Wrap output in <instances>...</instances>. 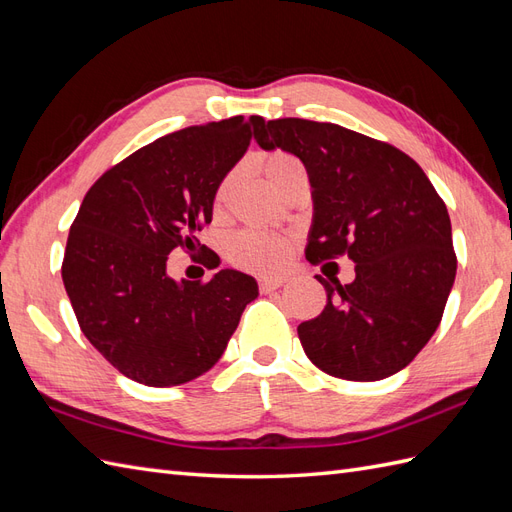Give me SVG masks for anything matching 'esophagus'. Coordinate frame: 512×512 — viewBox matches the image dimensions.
Wrapping results in <instances>:
<instances>
[{
    "mask_svg": "<svg viewBox=\"0 0 512 512\" xmlns=\"http://www.w3.org/2000/svg\"><path fill=\"white\" fill-rule=\"evenodd\" d=\"M285 277H274V279H261L259 281V290L264 292V294H270V292H274V290H279L281 285H285Z\"/></svg>",
    "mask_w": 512,
    "mask_h": 512,
    "instance_id": "1",
    "label": "esophagus"
}]
</instances>
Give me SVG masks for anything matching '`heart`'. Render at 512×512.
Segmentation results:
<instances>
[{
    "label": "heart",
    "instance_id": "1",
    "mask_svg": "<svg viewBox=\"0 0 512 512\" xmlns=\"http://www.w3.org/2000/svg\"><path fill=\"white\" fill-rule=\"evenodd\" d=\"M257 164L261 168V173L266 175L270 186L277 192L292 177L305 173L303 162L287 151H270L266 155H261ZM227 190H229V179L222 181V186L218 190V199H222V196L227 194ZM290 255H292L290 242L277 233H266V231H242L238 235H233L227 244V257L233 266L259 272V274L279 272L287 261H290Z\"/></svg>",
    "mask_w": 512,
    "mask_h": 512
}]
</instances>
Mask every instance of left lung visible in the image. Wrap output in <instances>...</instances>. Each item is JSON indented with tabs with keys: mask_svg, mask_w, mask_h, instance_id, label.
<instances>
[{
	"mask_svg": "<svg viewBox=\"0 0 512 512\" xmlns=\"http://www.w3.org/2000/svg\"><path fill=\"white\" fill-rule=\"evenodd\" d=\"M261 149L305 164L313 220L311 264L348 255L355 281H318L326 307L298 326L313 365L344 381L400 372L441 322L456 277L448 207L415 160L335 123L279 119L253 125Z\"/></svg>",
	"mask_w": 512,
	"mask_h": 512,
	"instance_id": "8db88e82",
	"label": "left lung"
}]
</instances>
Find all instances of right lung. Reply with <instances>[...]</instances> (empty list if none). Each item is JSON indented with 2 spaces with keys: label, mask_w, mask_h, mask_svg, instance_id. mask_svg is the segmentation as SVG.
<instances>
[{
  "label": "right lung",
  "mask_w": 512,
  "mask_h": 512,
  "mask_svg": "<svg viewBox=\"0 0 512 512\" xmlns=\"http://www.w3.org/2000/svg\"><path fill=\"white\" fill-rule=\"evenodd\" d=\"M259 121L231 116L157 138L84 196L64 251V290L88 342L131 381L173 387L212 370L259 294L240 270L207 283L166 272L173 248H196Z\"/></svg>",
  "instance_id": "1"
}]
</instances>
